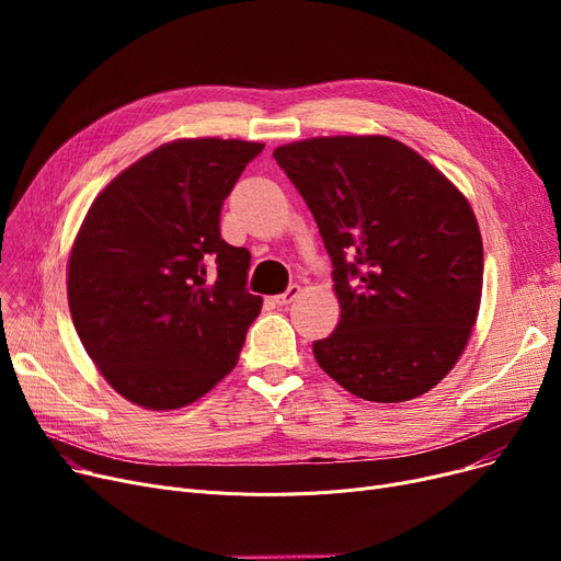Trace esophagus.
<instances>
[{
    "instance_id": "esophagus-1",
    "label": "esophagus",
    "mask_w": 561,
    "mask_h": 561,
    "mask_svg": "<svg viewBox=\"0 0 561 561\" xmlns=\"http://www.w3.org/2000/svg\"><path fill=\"white\" fill-rule=\"evenodd\" d=\"M298 296H300V286H298V284H290L284 293H279V296H275V305L286 307V305H290L293 300H296Z\"/></svg>"
}]
</instances>
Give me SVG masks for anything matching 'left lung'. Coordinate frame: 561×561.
Wrapping results in <instances>:
<instances>
[{"instance_id":"1","label":"left lung","mask_w":561,"mask_h":561,"mask_svg":"<svg viewBox=\"0 0 561 561\" xmlns=\"http://www.w3.org/2000/svg\"><path fill=\"white\" fill-rule=\"evenodd\" d=\"M277 165L307 202L332 259L341 320L313 357L370 402H404L444 379L470 339L484 252L457 186L389 136L282 145Z\"/></svg>"}]
</instances>
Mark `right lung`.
I'll return each mask as SVG.
<instances>
[{"label": "right lung", "mask_w": 561, "mask_h": 561, "mask_svg": "<svg viewBox=\"0 0 561 561\" xmlns=\"http://www.w3.org/2000/svg\"><path fill=\"white\" fill-rule=\"evenodd\" d=\"M261 142L184 138L157 147L95 197L68 263L75 330L134 404L180 409L231 373L261 298L250 252L220 236L222 202Z\"/></svg>", "instance_id": "right-lung-1"}]
</instances>
